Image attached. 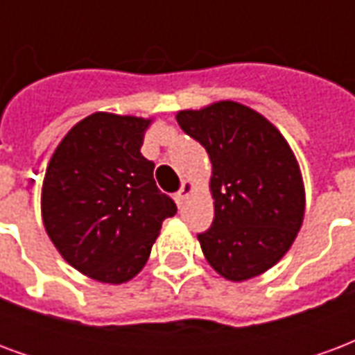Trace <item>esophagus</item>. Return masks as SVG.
Listing matches in <instances>:
<instances>
[{"instance_id":"esophagus-1","label":"esophagus","mask_w":355,"mask_h":355,"mask_svg":"<svg viewBox=\"0 0 355 355\" xmlns=\"http://www.w3.org/2000/svg\"><path fill=\"white\" fill-rule=\"evenodd\" d=\"M192 182H188V180H184L182 182V186H180V190L177 192V201H178V205H182L184 203V200L190 196V192H192Z\"/></svg>"}]
</instances>
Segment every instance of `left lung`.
Listing matches in <instances>:
<instances>
[{
  "label": "left lung",
  "instance_id": "8db88e82",
  "mask_svg": "<svg viewBox=\"0 0 355 355\" xmlns=\"http://www.w3.org/2000/svg\"><path fill=\"white\" fill-rule=\"evenodd\" d=\"M177 121L213 163L215 218L198 234L205 259L232 282L266 272L289 251L304 216L289 144L266 117L238 102L184 110Z\"/></svg>",
  "mask_w": 355,
  "mask_h": 355
}]
</instances>
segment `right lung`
<instances>
[{"mask_svg": "<svg viewBox=\"0 0 355 355\" xmlns=\"http://www.w3.org/2000/svg\"><path fill=\"white\" fill-rule=\"evenodd\" d=\"M150 121L93 114L70 129L43 180L45 230L81 274L123 283L146 264L162 223L177 203L154 180L140 154Z\"/></svg>", "mask_w": 355, "mask_h": 355, "instance_id": "1", "label": "right lung"}]
</instances>
